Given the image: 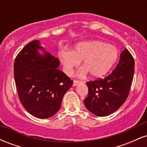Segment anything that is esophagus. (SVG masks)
<instances>
[{
  "instance_id": "1",
  "label": "esophagus",
  "mask_w": 147,
  "mask_h": 147,
  "mask_svg": "<svg viewBox=\"0 0 147 147\" xmlns=\"http://www.w3.org/2000/svg\"><path fill=\"white\" fill-rule=\"evenodd\" d=\"M79 84H81V82L77 80H74L73 82V86H77V85H79Z\"/></svg>"
}]
</instances>
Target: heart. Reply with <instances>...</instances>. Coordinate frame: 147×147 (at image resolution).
Segmentation results:
<instances>
[{"instance_id": "obj_1", "label": "heart", "mask_w": 147, "mask_h": 147, "mask_svg": "<svg viewBox=\"0 0 147 147\" xmlns=\"http://www.w3.org/2000/svg\"><path fill=\"white\" fill-rule=\"evenodd\" d=\"M58 55L67 75H70L82 61L83 68L79 70V77L89 72L93 78H99L105 75L115 63L119 52L113 45L101 41H88L77 43L72 50L62 49Z\"/></svg>"}]
</instances>
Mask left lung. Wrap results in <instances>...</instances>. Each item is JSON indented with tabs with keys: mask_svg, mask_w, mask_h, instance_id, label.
<instances>
[{
	"mask_svg": "<svg viewBox=\"0 0 147 147\" xmlns=\"http://www.w3.org/2000/svg\"><path fill=\"white\" fill-rule=\"evenodd\" d=\"M135 62L127 49L121 52L115 70L104 79L86 82L88 95L86 108L99 117L111 115L124 104L129 94L134 75Z\"/></svg>",
	"mask_w": 147,
	"mask_h": 147,
	"instance_id": "8db88e82",
	"label": "left lung"
}]
</instances>
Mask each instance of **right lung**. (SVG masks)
I'll use <instances>...</instances> for the list:
<instances>
[{
	"label": "right lung",
	"instance_id": "right-lung-1",
	"mask_svg": "<svg viewBox=\"0 0 147 147\" xmlns=\"http://www.w3.org/2000/svg\"><path fill=\"white\" fill-rule=\"evenodd\" d=\"M59 65L58 58L45 51L37 40L25 45L15 59L14 80L18 97L32 115L46 119L59 110L64 95L73 83L59 70Z\"/></svg>",
	"mask_w": 147,
	"mask_h": 147
}]
</instances>
